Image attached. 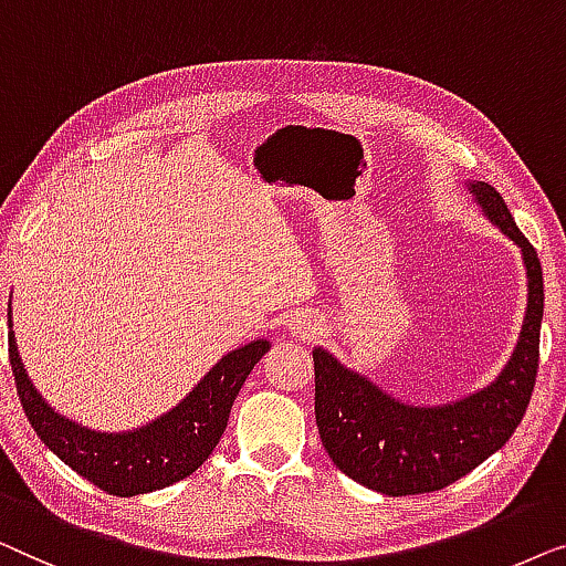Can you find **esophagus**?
Wrapping results in <instances>:
<instances>
[{
  "instance_id": "34e87169",
  "label": "esophagus",
  "mask_w": 566,
  "mask_h": 566,
  "mask_svg": "<svg viewBox=\"0 0 566 566\" xmlns=\"http://www.w3.org/2000/svg\"><path fill=\"white\" fill-rule=\"evenodd\" d=\"M290 328H292L294 336L302 338V340H310V338H315L317 333L323 331V328H321V323H317L315 317H310V315H300V317H294Z\"/></svg>"
}]
</instances>
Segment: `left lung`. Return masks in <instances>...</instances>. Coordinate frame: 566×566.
Here are the masks:
<instances>
[{
	"mask_svg": "<svg viewBox=\"0 0 566 566\" xmlns=\"http://www.w3.org/2000/svg\"><path fill=\"white\" fill-rule=\"evenodd\" d=\"M482 212L523 251L528 307L518 346L490 387L443 405H405L328 352L315 348V420L321 441L340 472L389 497L449 488L503 449L525 416L538 371V336L544 317V274L495 187L472 181Z\"/></svg>",
	"mask_w": 566,
	"mask_h": 566,
	"instance_id": "8db88e82",
	"label": "left lung"
}]
</instances>
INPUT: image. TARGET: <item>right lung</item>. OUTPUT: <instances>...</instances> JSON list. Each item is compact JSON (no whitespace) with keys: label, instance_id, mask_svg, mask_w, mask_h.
Listing matches in <instances>:
<instances>
[{"label":"right lung","instance_id":"obj_1","mask_svg":"<svg viewBox=\"0 0 566 566\" xmlns=\"http://www.w3.org/2000/svg\"><path fill=\"white\" fill-rule=\"evenodd\" d=\"M12 325V307H10ZM272 344L251 340L212 366L192 392L166 416L125 433H99L71 423L38 395L22 369L14 333L10 331V364L22 410L41 441L84 480L107 495L133 497L164 490L197 472L226 431L230 408L245 377Z\"/></svg>","mask_w":566,"mask_h":566}]
</instances>
